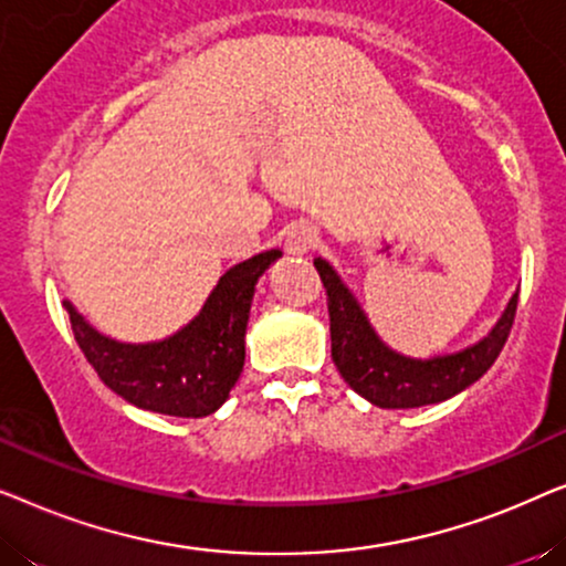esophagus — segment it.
Segmentation results:
<instances>
[{"label":"esophagus","mask_w":566,"mask_h":566,"mask_svg":"<svg viewBox=\"0 0 566 566\" xmlns=\"http://www.w3.org/2000/svg\"><path fill=\"white\" fill-rule=\"evenodd\" d=\"M316 244H319V234H316L312 223H298V227H293L289 231V237H285V250L291 254H308L316 250Z\"/></svg>","instance_id":"esophagus-1"}]
</instances>
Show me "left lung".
Segmentation results:
<instances>
[{"mask_svg": "<svg viewBox=\"0 0 566 566\" xmlns=\"http://www.w3.org/2000/svg\"><path fill=\"white\" fill-rule=\"evenodd\" d=\"M314 268L327 291L332 360L350 389L376 407L409 409L453 397L486 374L513 329L517 293L510 298L497 327L482 343L461 353L443 355V358H405L376 337L366 314L355 304L353 293L345 289L329 262L319 258L314 260Z\"/></svg>", "mask_w": 566, "mask_h": 566, "instance_id": "obj_1", "label": "left lung"}]
</instances>
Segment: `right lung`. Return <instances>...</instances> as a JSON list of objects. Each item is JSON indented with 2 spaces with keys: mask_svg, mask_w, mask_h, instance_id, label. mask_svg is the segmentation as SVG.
Segmentation results:
<instances>
[{
  "mask_svg": "<svg viewBox=\"0 0 566 566\" xmlns=\"http://www.w3.org/2000/svg\"><path fill=\"white\" fill-rule=\"evenodd\" d=\"M277 258L281 252L270 250L227 270L203 312L161 343H115L64 301L76 345L103 384L130 405L172 417L211 415L242 374L254 283Z\"/></svg>",
  "mask_w": 566,
  "mask_h": 566,
  "instance_id": "obj_1",
  "label": "right lung"
}]
</instances>
